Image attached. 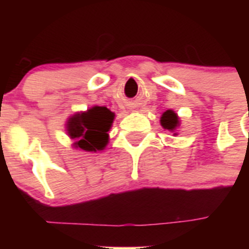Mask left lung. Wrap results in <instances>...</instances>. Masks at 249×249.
<instances>
[{"label": "left lung", "instance_id": "8db88e82", "mask_svg": "<svg viewBox=\"0 0 249 249\" xmlns=\"http://www.w3.org/2000/svg\"><path fill=\"white\" fill-rule=\"evenodd\" d=\"M160 124L163 126V128L169 129V131H175L176 127L178 126V117L177 114L173 111L168 109L164 112L160 117Z\"/></svg>", "mask_w": 249, "mask_h": 249}]
</instances>
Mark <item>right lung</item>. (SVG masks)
Instances as JSON below:
<instances>
[{
	"label": "right lung",
	"mask_w": 249,
	"mask_h": 249,
	"mask_svg": "<svg viewBox=\"0 0 249 249\" xmlns=\"http://www.w3.org/2000/svg\"><path fill=\"white\" fill-rule=\"evenodd\" d=\"M114 113L108 108L96 106L87 112L76 113L67 123L70 137L76 147L89 152L101 151L108 142V133Z\"/></svg>",
	"instance_id": "add662e5"
}]
</instances>
